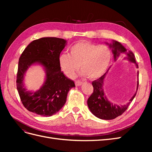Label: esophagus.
<instances>
[{"label": "esophagus", "mask_w": 152, "mask_h": 152, "mask_svg": "<svg viewBox=\"0 0 152 152\" xmlns=\"http://www.w3.org/2000/svg\"><path fill=\"white\" fill-rule=\"evenodd\" d=\"M82 84V82L80 80H77L75 82V85L76 86H80Z\"/></svg>", "instance_id": "1"}]
</instances>
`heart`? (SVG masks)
<instances>
[{
    "instance_id": "obj_1",
    "label": "heart",
    "mask_w": 152,
    "mask_h": 152,
    "mask_svg": "<svg viewBox=\"0 0 152 152\" xmlns=\"http://www.w3.org/2000/svg\"><path fill=\"white\" fill-rule=\"evenodd\" d=\"M112 54L106 45H98L87 41H79L70 48V54H61L59 63L67 77L73 78L79 70L90 79H97L104 75L111 62Z\"/></svg>"
}]
</instances>
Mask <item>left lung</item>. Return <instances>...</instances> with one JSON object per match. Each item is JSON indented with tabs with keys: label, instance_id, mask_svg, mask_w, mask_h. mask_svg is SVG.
<instances>
[{
	"label": "left lung",
	"instance_id": "obj_1",
	"mask_svg": "<svg viewBox=\"0 0 152 152\" xmlns=\"http://www.w3.org/2000/svg\"><path fill=\"white\" fill-rule=\"evenodd\" d=\"M109 46L112 48V53L113 54L115 61H116L117 58L119 56L121 53H126L127 51L126 49L117 41L113 40L112 44H110ZM126 54L127 56L126 58L130 61L134 63L136 67L138 68V65L136 63L135 56L132 52L129 50V53H126ZM107 72L108 71L99 79L92 82V85L93 86V93L87 99V105H88L90 111L96 117L101 119H104V120H112L119 115H121L127 109L129 105L136 96L137 89H138L139 79L137 81L136 92L129 100V102L126 104L119 106L110 102L104 95L103 86L104 79ZM137 77H139V72L137 73Z\"/></svg>",
	"mask_w": 152,
	"mask_h": 152
}]
</instances>
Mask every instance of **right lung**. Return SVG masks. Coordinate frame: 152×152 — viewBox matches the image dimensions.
<instances>
[{"label": "right lung", "mask_w": 152, "mask_h": 152, "mask_svg": "<svg viewBox=\"0 0 152 152\" xmlns=\"http://www.w3.org/2000/svg\"><path fill=\"white\" fill-rule=\"evenodd\" d=\"M66 41L56 37L35 40L22 53L18 62L16 87L21 102L30 112L39 115L52 116L60 110L66 101L68 91L75 87L61 71L59 58ZM34 63L42 65L46 71V80L35 92L27 91L23 84L24 75Z\"/></svg>", "instance_id": "right-lung-1"}]
</instances>
